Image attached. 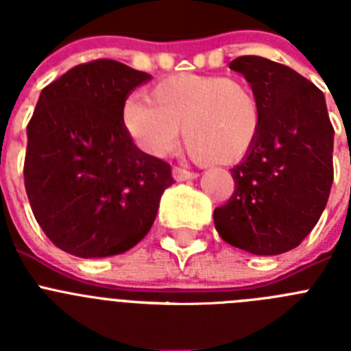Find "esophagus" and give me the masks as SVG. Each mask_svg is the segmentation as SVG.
I'll return each instance as SVG.
<instances>
[{
	"label": "esophagus",
	"instance_id": "obj_1",
	"mask_svg": "<svg viewBox=\"0 0 351 351\" xmlns=\"http://www.w3.org/2000/svg\"><path fill=\"white\" fill-rule=\"evenodd\" d=\"M172 173H173V179H176V181H191V179L198 178L197 172H191V170L181 169V167H173Z\"/></svg>",
	"mask_w": 351,
	"mask_h": 351
}]
</instances>
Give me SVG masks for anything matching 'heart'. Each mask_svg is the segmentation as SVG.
<instances>
[{"label":"heart","instance_id":"b5f03b06","mask_svg":"<svg viewBox=\"0 0 351 351\" xmlns=\"http://www.w3.org/2000/svg\"><path fill=\"white\" fill-rule=\"evenodd\" d=\"M123 117L135 144L151 156L172 153L182 128L186 147L197 160L232 165L258 138L262 104L237 77L178 73L154 84L147 98L130 100Z\"/></svg>","mask_w":351,"mask_h":351}]
</instances>
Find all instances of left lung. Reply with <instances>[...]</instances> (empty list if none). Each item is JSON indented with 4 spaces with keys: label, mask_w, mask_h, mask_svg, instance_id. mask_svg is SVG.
<instances>
[{
    "label": "left lung",
    "mask_w": 351,
    "mask_h": 351,
    "mask_svg": "<svg viewBox=\"0 0 351 351\" xmlns=\"http://www.w3.org/2000/svg\"><path fill=\"white\" fill-rule=\"evenodd\" d=\"M262 104V128L230 170L235 190L214 209L225 243L253 255L299 246L320 219L334 179V128L325 96L295 70L260 56L230 63Z\"/></svg>",
    "instance_id": "left-lung-1"
}]
</instances>
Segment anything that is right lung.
Returning <instances> with one entry per match:
<instances>
[{
	"mask_svg": "<svg viewBox=\"0 0 351 351\" xmlns=\"http://www.w3.org/2000/svg\"><path fill=\"white\" fill-rule=\"evenodd\" d=\"M147 80L145 71L96 60L40 93L24 184L42 230L70 255L101 258L141 243L173 184L169 163L133 144L123 119L130 93Z\"/></svg>",
	"mask_w": 351,
	"mask_h": 351,
	"instance_id": "add662e5",
	"label": "right lung"
}]
</instances>
